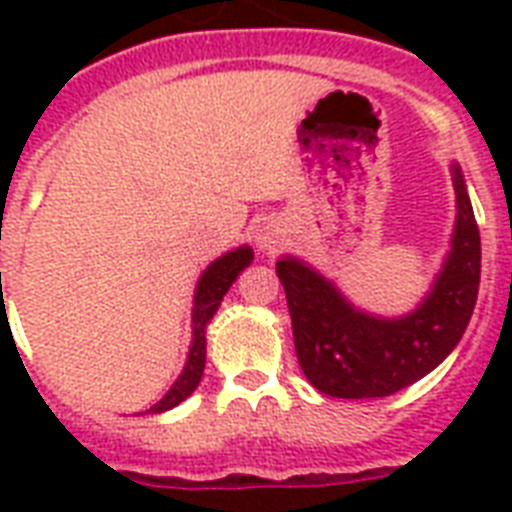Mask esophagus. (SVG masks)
Returning <instances> with one entry per match:
<instances>
[{"mask_svg": "<svg viewBox=\"0 0 512 512\" xmlns=\"http://www.w3.org/2000/svg\"><path fill=\"white\" fill-rule=\"evenodd\" d=\"M257 244L263 249H273L276 244H279V228H276V223H263L260 225V233H257Z\"/></svg>", "mask_w": 512, "mask_h": 512, "instance_id": "obj_1", "label": "esophagus"}]
</instances>
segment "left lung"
Instances as JSON below:
<instances>
[{
    "label": "left lung",
    "mask_w": 512,
    "mask_h": 512,
    "mask_svg": "<svg viewBox=\"0 0 512 512\" xmlns=\"http://www.w3.org/2000/svg\"><path fill=\"white\" fill-rule=\"evenodd\" d=\"M457 217L452 249L422 303L406 316L382 319L350 303L335 281L303 260L276 263L287 292L297 361L321 393L382 398L433 372L468 329L481 281V236L460 164H452Z\"/></svg>",
    "instance_id": "8db88e82"
}]
</instances>
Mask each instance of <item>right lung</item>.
Segmentation results:
<instances>
[{
	"instance_id": "1",
	"label": "right lung",
	"mask_w": 512,
	"mask_h": 512,
	"mask_svg": "<svg viewBox=\"0 0 512 512\" xmlns=\"http://www.w3.org/2000/svg\"><path fill=\"white\" fill-rule=\"evenodd\" d=\"M252 247H236L231 252H225L223 257H217L215 263L207 265V271L201 273L199 284H196V292H193V311H191V350H188V358H185V366L180 377L175 380L167 396L162 401H156L148 412L159 414L167 412L172 406H177L180 401L191 396L193 390L199 388L201 374H204V361H207V324L212 321V316L217 313L220 303H223L225 292L231 289V284L236 281L244 268L252 263Z\"/></svg>"
}]
</instances>
